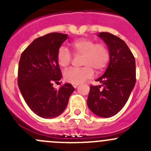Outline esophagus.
<instances>
[{"label":"esophagus","instance_id":"esophagus-1","mask_svg":"<svg viewBox=\"0 0 151 151\" xmlns=\"http://www.w3.org/2000/svg\"><path fill=\"white\" fill-rule=\"evenodd\" d=\"M72 85H73V87H74V88H77L78 84H72Z\"/></svg>","mask_w":151,"mask_h":151}]
</instances>
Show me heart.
<instances>
[{
  "instance_id": "heart-1",
  "label": "heart",
  "mask_w": 151,
  "mask_h": 151,
  "mask_svg": "<svg viewBox=\"0 0 151 151\" xmlns=\"http://www.w3.org/2000/svg\"><path fill=\"white\" fill-rule=\"evenodd\" d=\"M73 52L82 55V68H72L63 74L66 81L71 84H79L93 75L96 71H102L107 66L110 57L109 49L104 42H96L93 39L82 38L71 44ZM72 60V55L64 46L59 47L57 52V62L62 68H67Z\"/></svg>"
}]
</instances>
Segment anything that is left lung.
<instances>
[{
    "instance_id": "obj_1",
    "label": "left lung",
    "mask_w": 151,
    "mask_h": 151,
    "mask_svg": "<svg viewBox=\"0 0 151 151\" xmlns=\"http://www.w3.org/2000/svg\"><path fill=\"white\" fill-rule=\"evenodd\" d=\"M99 36L109 47L110 60L104 74L96 80L101 85L90 86L87 104L96 115L109 118L127 102L136 83V65L134 56L121 38L108 32Z\"/></svg>"
}]
</instances>
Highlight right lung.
Masks as SVG:
<instances>
[{
    "label": "right lung",
    "instance_id": "1",
    "mask_svg": "<svg viewBox=\"0 0 151 151\" xmlns=\"http://www.w3.org/2000/svg\"><path fill=\"white\" fill-rule=\"evenodd\" d=\"M67 35L51 33L35 39L22 52L18 66L17 83L20 92L34 113L51 118L64 111L74 88L70 83L53 88L62 77L57 62L59 47Z\"/></svg>",
    "mask_w": 151,
    "mask_h": 151
}]
</instances>
